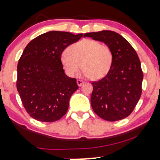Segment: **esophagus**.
<instances>
[{
    "label": "esophagus",
    "instance_id": "1",
    "mask_svg": "<svg viewBox=\"0 0 160 160\" xmlns=\"http://www.w3.org/2000/svg\"><path fill=\"white\" fill-rule=\"evenodd\" d=\"M77 83H78V85L79 86H81L82 84L84 83V81H82V80H77Z\"/></svg>",
    "mask_w": 160,
    "mask_h": 160
}]
</instances>
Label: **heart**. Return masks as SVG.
<instances>
[{"instance_id": "heart-1", "label": "heart", "mask_w": 160, "mask_h": 160, "mask_svg": "<svg viewBox=\"0 0 160 160\" xmlns=\"http://www.w3.org/2000/svg\"><path fill=\"white\" fill-rule=\"evenodd\" d=\"M60 62L68 76L74 77L81 65L84 76L97 80L109 72L113 63V53L108 45L85 39L70 46L68 52L61 54Z\"/></svg>"}]
</instances>
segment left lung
Instances as JSON below:
<instances>
[{"label": "left lung", "mask_w": 160, "mask_h": 160, "mask_svg": "<svg viewBox=\"0 0 160 160\" xmlns=\"http://www.w3.org/2000/svg\"><path fill=\"white\" fill-rule=\"evenodd\" d=\"M83 37L103 42L113 53V63L108 74L92 82L93 111L108 121L126 118L132 112L141 95L143 72L136 52L123 37L113 31L86 33Z\"/></svg>", "instance_id": "8db88e82"}]
</instances>
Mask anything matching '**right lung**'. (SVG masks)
I'll return each instance as SVG.
<instances>
[{"mask_svg": "<svg viewBox=\"0 0 160 160\" xmlns=\"http://www.w3.org/2000/svg\"><path fill=\"white\" fill-rule=\"evenodd\" d=\"M82 36L51 31L37 37L24 49L17 65L16 87L32 118L55 122L66 113L70 98L78 86L76 79L65 74L60 56Z\"/></svg>", "mask_w": 160, "mask_h": 160, "instance_id": "right-lung-1", "label": "right lung"}]
</instances>
